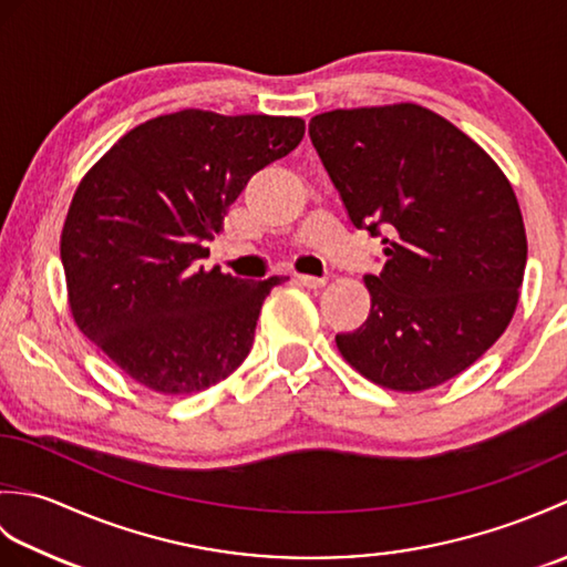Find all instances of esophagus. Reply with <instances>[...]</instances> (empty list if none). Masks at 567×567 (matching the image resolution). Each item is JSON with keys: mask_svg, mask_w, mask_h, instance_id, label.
Listing matches in <instances>:
<instances>
[{"mask_svg": "<svg viewBox=\"0 0 567 567\" xmlns=\"http://www.w3.org/2000/svg\"><path fill=\"white\" fill-rule=\"evenodd\" d=\"M299 285L305 287H323L327 285V277H315V275H295Z\"/></svg>", "mask_w": 567, "mask_h": 567, "instance_id": "1", "label": "esophagus"}]
</instances>
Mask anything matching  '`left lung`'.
Here are the masks:
<instances>
[{
    "label": "left lung",
    "instance_id": "8db88e82",
    "mask_svg": "<svg viewBox=\"0 0 567 567\" xmlns=\"http://www.w3.org/2000/svg\"><path fill=\"white\" fill-rule=\"evenodd\" d=\"M309 136L348 219L391 236L382 272L365 275V323L336 336L341 355L396 392L461 375L519 302L526 231L509 179L449 118L412 102L319 114Z\"/></svg>",
    "mask_w": 567,
    "mask_h": 567
}]
</instances>
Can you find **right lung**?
<instances>
[{"instance_id": "1", "label": "right lung", "mask_w": 567, "mask_h": 567, "mask_svg": "<svg viewBox=\"0 0 567 567\" xmlns=\"http://www.w3.org/2000/svg\"><path fill=\"white\" fill-rule=\"evenodd\" d=\"M302 136L299 116L183 110L131 128L82 177L60 236L68 302L131 380L195 394L244 363L282 277L240 280L197 260L248 179Z\"/></svg>"}]
</instances>
